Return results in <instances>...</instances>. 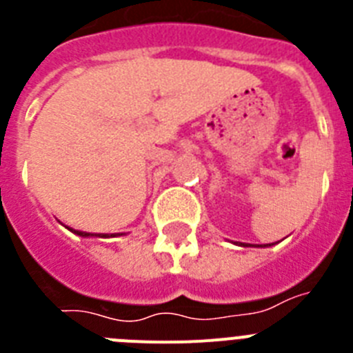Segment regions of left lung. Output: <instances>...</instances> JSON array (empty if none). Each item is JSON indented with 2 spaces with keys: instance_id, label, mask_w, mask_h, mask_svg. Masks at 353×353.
<instances>
[{
  "instance_id": "8db88e82",
  "label": "left lung",
  "mask_w": 353,
  "mask_h": 353,
  "mask_svg": "<svg viewBox=\"0 0 353 353\" xmlns=\"http://www.w3.org/2000/svg\"><path fill=\"white\" fill-rule=\"evenodd\" d=\"M240 245H244V244H240ZM269 245H272V244H267V245H260V248H269Z\"/></svg>"
}]
</instances>
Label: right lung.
I'll return each instance as SVG.
<instances>
[{
  "label": "right lung",
  "mask_w": 353,
  "mask_h": 353,
  "mask_svg": "<svg viewBox=\"0 0 353 353\" xmlns=\"http://www.w3.org/2000/svg\"><path fill=\"white\" fill-rule=\"evenodd\" d=\"M72 232L76 233L79 236H93V233H86V232H77V230H72ZM95 236H105V235H95Z\"/></svg>",
  "instance_id": "obj_1"
}]
</instances>
